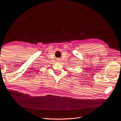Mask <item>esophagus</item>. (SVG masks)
I'll use <instances>...</instances> for the list:
<instances>
[{"instance_id": "34e87169", "label": "esophagus", "mask_w": 121, "mask_h": 121, "mask_svg": "<svg viewBox=\"0 0 121 121\" xmlns=\"http://www.w3.org/2000/svg\"><path fill=\"white\" fill-rule=\"evenodd\" d=\"M57 61H58V62H60V59H57Z\"/></svg>"}]
</instances>
